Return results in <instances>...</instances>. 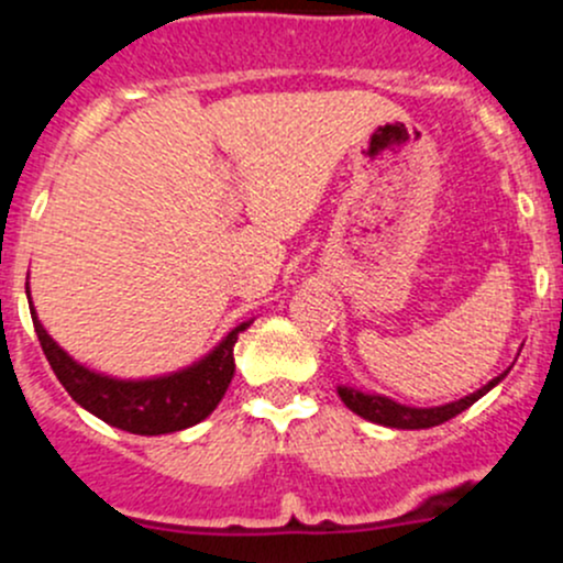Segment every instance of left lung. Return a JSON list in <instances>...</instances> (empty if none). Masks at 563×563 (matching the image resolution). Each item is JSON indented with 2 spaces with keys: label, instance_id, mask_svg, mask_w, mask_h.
<instances>
[{
  "label": "left lung",
  "instance_id": "8db88e82",
  "mask_svg": "<svg viewBox=\"0 0 563 563\" xmlns=\"http://www.w3.org/2000/svg\"><path fill=\"white\" fill-rule=\"evenodd\" d=\"M509 371H504L501 376H496L493 382H487L485 387L476 389L474 395L460 397L455 402H446V406H433V408H413V406H402V402H395L391 397L384 395H367V391H360L354 387H338L340 400L351 408L354 413H360L362 419L367 422L384 424V428H397V430H424V428H435V424L446 422V419L457 417L463 413L465 408L474 406L482 395H487Z\"/></svg>",
  "mask_w": 563,
  "mask_h": 563
}]
</instances>
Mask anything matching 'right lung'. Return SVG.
<instances>
[{
  "label": "right lung",
  "instance_id": "add662e5",
  "mask_svg": "<svg viewBox=\"0 0 563 563\" xmlns=\"http://www.w3.org/2000/svg\"><path fill=\"white\" fill-rule=\"evenodd\" d=\"M26 297H30V283H26ZM30 310L45 360L67 395L103 422L135 435L176 433L207 419L223 400L234 378L236 338L253 323L245 321L231 329L203 360L192 362L190 367H181L168 376L133 382V378H113L84 367L54 343L32 305Z\"/></svg>",
  "mask_w": 563,
  "mask_h": 563
}]
</instances>
